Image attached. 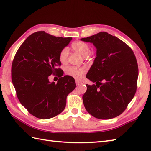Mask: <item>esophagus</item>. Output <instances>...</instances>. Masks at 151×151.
<instances>
[{
	"label": "esophagus",
	"mask_w": 151,
	"mask_h": 151,
	"mask_svg": "<svg viewBox=\"0 0 151 151\" xmlns=\"http://www.w3.org/2000/svg\"><path fill=\"white\" fill-rule=\"evenodd\" d=\"M75 82H76V85H79L80 84H81V82H80L79 81H78V80H76Z\"/></svg>",
	"instance_id": "obj_1"
}]
</instances>
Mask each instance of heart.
I'll use <instances>...</instances> for the list:
<instances>
[{"label": "heart", "instance_id": "1", "mask_svg": "<svg viewBox=\"0 0 151 151\" xmlns=\"http://www.w3.org/2000/svg\"><path fill=\"white\" fill-rule=\"evenodd\" d=\"M73 49L81 54L83 56H86L90 52V47L89 45L84 41H78L74 42L72 44ZM69 50L67 47H64L60 52L59 59L62 63H65L68 58ZM86 72V68L84 67H69L66 69V74L76 79L81 78Z\"/></svg>", "mask_w": 151, "mask_h": 151}]
</instances>
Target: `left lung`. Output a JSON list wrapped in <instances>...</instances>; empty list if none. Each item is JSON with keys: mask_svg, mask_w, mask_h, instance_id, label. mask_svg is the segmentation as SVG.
<instances>
[{"mask_svg": "<svg viewBox=\"0 0 151 151\" xmlns=\"http://www.w3.org/2000/svg\"><path fill=\"white\" fill-rule=\"evenodd\" d=\"M81 40L93 43L97 49L86 75L95 84H86L87 91L82 97L86 110L101 119L117 117L136 93L138 77L136 56L129 45L106 32Z\"/></svg>", "mask_w": 151, "mask_h": 151, "instance_id": "obj_1", "label": "left lung"}]
</instances>
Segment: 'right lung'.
I'll return each instance as SVG.
<instances>
[{
	"mask_svg": "<svg viewBox=\"0 0 151 151\" xmlns=\"http://www.w3.org/2000/svg\"><path fill=\"white\" fill-rule=\"evenodd\" d=\"M72 37H55L44 31L28 36L15 54L12 65V80L17 98L28 112L47 119L62 112L67 96L76 88L72 76H62L59 54ZM59 73L56 84L48 76Z\"/></svg>",
	"mask_w": 151,
	"mask_h": 151,
	"instance_id": "1",
	"label": "right lung"
}]
</instances>
